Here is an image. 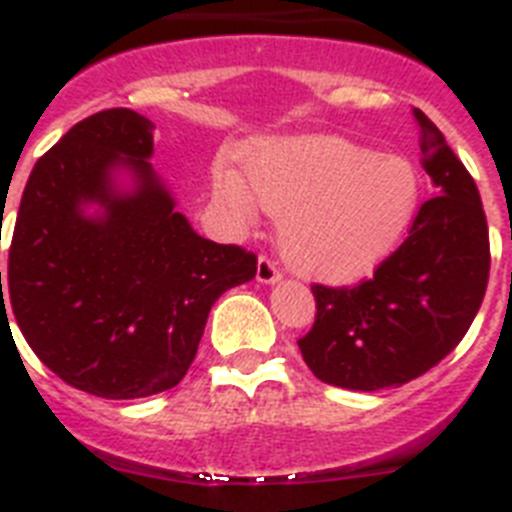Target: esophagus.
<instances>
[{"instance_id":"obj_1","label":"esophagus","mask_w":512,"mask_h":512,"mask_svg":"<svg viewBox=\"0 0 512 512\" xmlns=\"http://www.w3.org/2000/svg\"><path fill=\"white\" fill-rule=\"evenodd\" d=\"M256 279H259L261 284H274L282 279V271L277 269V264H274L269 256H261L259 266H256Z\"/></svg>"}]
</instances>
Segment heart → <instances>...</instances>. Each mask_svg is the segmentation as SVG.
Returning a JSON list of instances; mask_svg holds the SVG:
<instances>
[{"mask_svg":"<svg viewBox=\"0 0 512 512\" xmlns=\"http://www.w3.org/2000/svg\"><path fill=\"white\" fill-rule=\"evenodd\" d=\"M243 179L217 166L212 189L235 215L256 202L279 215L284 259L300 274L343 282L397 246L420 200L413 164L330 135L269 138L246 148Z\"/></svg>","mask_w":512,"mask_h":512,"instance_id":"1","label":"heart"}]
</instances>
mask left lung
<instances>
[{
    "mask_svg": "<svg viewBox=\"0 0 512 512\" xmlns=\"http://www.w3.org/2000/svg\"><path fill=\"white\" fill-rule=\"evenodd\" d=\"M420 166L438 197L423 202L400 243L356 287L312 284L315 323L297 341L325 384L400 387L449 356L472 325L490 279V233L477 184L441 130L413 110Z\"/></svg>",
    "mask_w": 512,
    "mask_h": 512,
    "instance_id": "1",
    "label": "left lung"
}]
</instances>
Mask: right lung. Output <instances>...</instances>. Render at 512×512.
I'll use <instances>...</instances> for the list:
<instances>
[{"instance_id": "1", "label": "right lung", "mask_w": 512, "mask_h": 512, "mask_svg": "<svg viewBox=\"0 0 512 512\" xmlns=\"http://www.w3.org/2000/svg\"><path fill=\"white\" fill-rule=\"evenodd\" d=\"M153 125L115 107L76 122L22 192L7 292L22 336L66 384L107 400L176 387L210 307L256 277V256L207 241L153 174ZM136 187L120 193L114 174ZM97 204V216L86 205Z\"/></svg>"}]
</instances>
